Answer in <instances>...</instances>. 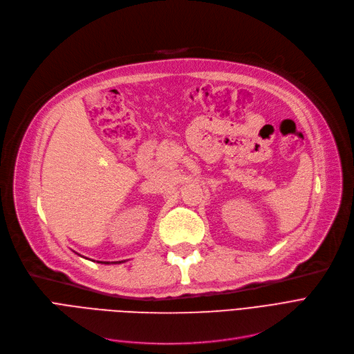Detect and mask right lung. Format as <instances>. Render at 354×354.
Wrapping results in <instances>:
<instances>
[{
	"label": "right lung",
	"instance_id": "right-lung-1",
	"mask_svg": "<svg viewBox=\"0 0 354 354\" xmlns=\"http://www.w3.org/2000/svg\"><path fill=\"white\" fill-rule=\"evenodd\" d=\"M75 254H76V252H75ZM79 255V254H77ZM79 257H82V255H79ZM83 258H85V257H83ZM88 259V258H86ZM122 262H125V261H116V262H102V261H100V262H97V263H104V265H111V263H122Z\"/></svg>",
	"mask_w": 354,
	"mask_h": 354
}]
</instances>
